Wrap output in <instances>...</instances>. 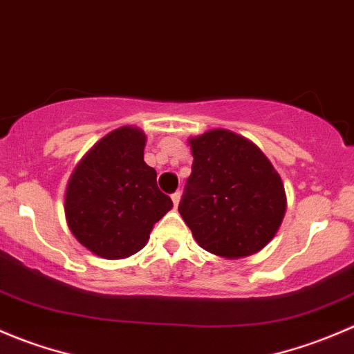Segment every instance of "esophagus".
Instances as JSON below:
<instances>
[{
  "instance_id": "esophagus-1",
  "label": "esophagus",
  "mask_w": 354,
  "mask_h": 354,
  "mask_svg": "<svg viewBox=\"0 0 354 354\" xmlns=\"http://www.w3.org/2000/svg\"><path fill=\"white\" fill-rule=\"evenodd\" d=\"M171 198H173L174 207H178V204H180V201H181V192H174V194L171 195Z\"/></svg>"
}]
</instances>
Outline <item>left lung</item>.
<instances>
[{
  "label": "left lung",
  "mask_w": 354,
  "mask_h": 354,
  "mask_svg": "<svg viewBox=\"0 0 354 354\" xmlns=\"http://www.w3.org/2000/svg\"><path fill=\"white\" fill-rule=\"evenodd\" d=\"M192 174L178 211L202 249L236 259L275 236L287 198L279 173L243 136L212 129L190 140Z\"/></svg>",
  "instance_id": "1"
}]
</instances>
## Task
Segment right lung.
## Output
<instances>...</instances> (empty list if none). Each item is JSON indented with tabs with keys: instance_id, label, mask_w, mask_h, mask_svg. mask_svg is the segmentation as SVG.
Returning <instances> with one entry per match:
<instances>
[{
	"instance_id": "add662e5",
	"label": "right lung",
	"mask_w": 354,
	"mask_h": 354,
	"mask_svg": "<svg viewBox=\"0 0 354 354\" xmlns=\"http://www.w3.org/2000/svg\"><path fill=\"white\" fill-rule=\"evenodd\" d=\"M145 135L119 128L102 138L72 173L65 216L75 239L105 259L138 252L153 225L173 207L143 160Z\"/></svg>"
}]
</instances>
